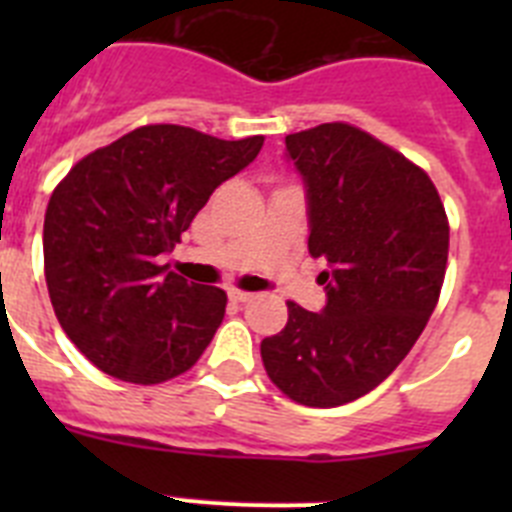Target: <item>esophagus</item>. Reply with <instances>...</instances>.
<instances>
[{
	"label": "esophagus",
	"instance_id": "34e87169",
	"mask_svg": "<svg viewBox=\"0 0 512 512\" xmlns=\"http://www.w3.org/2000/svg\"><path fill=\"white\" fill-rule=\"evenodd\" d=\"M228 297L233 302H248L251 300V292H241V289H228Z\"/></svg>",
	"mask_w": 512,
	"mask_h": 512
}]
</instances>
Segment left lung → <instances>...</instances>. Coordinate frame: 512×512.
Wrapping results in <instances>:
<instances>
[{
  "instance_id": "obj_1",
  "label": "left lung",
  "mask_w": 512,
  "mask_h": 512,
  "mask_svg": "<svg viewBox=\"0 0 512 512\" xmlns=\"http://www.w3.org/2000/svg\"><path fill=\"white\" fill-rule=\"evenodd\" d=\"M302 176L307 248L323 256L320 312L287 302L261 341L266 374L307 408H336L390 377L441 295L449 220L436 187L402 153L346 122L284 138Z\"/></svg>"
}]
</instances>
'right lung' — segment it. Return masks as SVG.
I'll return each instance as SVG.
<instances>
[{
  "mask_svg": "<svg viewBox=\"0 0 512 512\" xmlns=\"http://www.w3.org/2000/svg\"><path fill=\"white\" fill-rule=\"evenodd\" d=\"M261 146V135L220 140L146 125L81 158L53 189L43 225L48 295L66 336L104 374L166 382L210 346L228 297L161 259Z\"/></svg>",
  "mask_w": 512,
  "mask_h": 512,
  "instance_id": "right-lung-1",
  "label": "right lung"
}]
</instances>
